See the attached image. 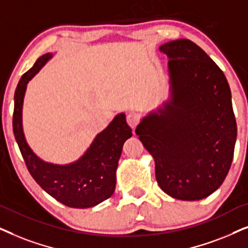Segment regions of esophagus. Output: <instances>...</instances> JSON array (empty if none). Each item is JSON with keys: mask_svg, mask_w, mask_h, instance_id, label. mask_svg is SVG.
Segmentation results:
<instances>
[{"mask_svg": "<svg viewBox=\"0 0 248 248\" xmlns=\"http://www.w3.org/2000/svg\"><path fill=\"white\" fill-rule=\"evenodd\" d=\"M127 122L128 124H129V127L131 128V129H135L138 126V124H140V118L137 117L136 114L134 113H130L127 115Z\"/></svg>", "mask_w": 248, "mask_h": 248, "instance_id": "34e87169", "label": "esophagus"}]
</instances>
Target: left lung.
Returning <instances> with one entry per match:
<instances>
[{
	"instance_id": "1",
	"label": "left lung",
	"mask_w": 248,
	"mask_h": 248,
	"mask_svg": "<svg viewBox=\"0 0 248 248\" xmlns=\"http://www.w3.org/2000/svg\"><path fill=\"white\" fill-rule=\"evenodd\" d=\"M167 54L170 97L141 119L136 134L155 162L164 193L199 201L214 193L232 166L237 124L226 76L189 39L160 46Z\"/></svg>"
}]
</instances>
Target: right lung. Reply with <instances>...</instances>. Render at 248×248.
<instances>
[{"label":"right lung","instance_id":"obj_1","mask_svg":"<svg viewBox=\"0 0 248 248\" xmlns=\"http://www.w3.org/2000/svg\"><path fill=\"white\" fill-rule=\"evenodd\" d=\"M53 57L46 53L34 67L22 75L15 93L13 134L26 166L36 183L59 202L75 209L97 205L112 196L117 183V168L122 146L133 136L126 114L119 113L110 124L95 137L87 151L75 162L53 164L36 155L25 138L22 129V105L29 80Z\"/></svg>","mask_w":248,"mask_h":248}]
</instances>
